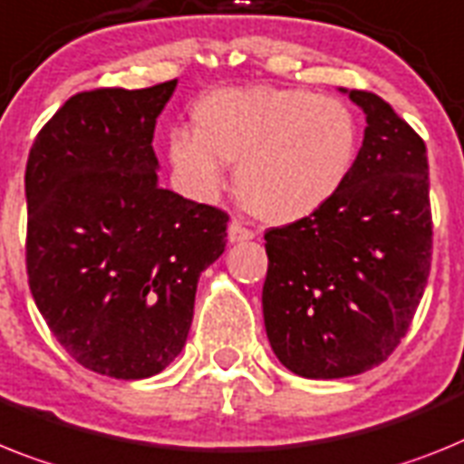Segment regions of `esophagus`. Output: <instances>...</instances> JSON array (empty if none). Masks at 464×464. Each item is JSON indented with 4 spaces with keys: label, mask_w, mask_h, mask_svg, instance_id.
<instances>
[{
    "label": "esophagus",
    "mask_w": 464,
    "mask_h": 464,
    "mask_svg": "<svg viewBox=\"0 0 464 464\" xmlns=\"http://www.w3.org/2000/svg\"><path fill=\"white\" fill-rule=\"evenodd\" d=\"M252 238H255V233H252L250 228H245L238 221H231V226H228V240H231V243H245V240Z\"/></svg>",
    "instance_id": "1"
}]
</instances>
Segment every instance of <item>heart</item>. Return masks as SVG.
Here are the masks:
<instances>
[{
	"instance_id": "b5f03b06",
	"label": "heart",
	"mask_w": 464,
	"mask_h": 464,
	"mask_svg": "<svg viewBox=\"0 0 464 464\" xmlns=\"http://www.w3.org/2000/svg\"><path fill=\"white\" fill-rule=\"evenodd\" d=\"M193 131L177 130L167 158L190 196L212 198L236 167L245 208L268 224L316 214L352 177L361 122L349 103L306 89H217L190 112Z\"/></svg>"
}]
</instances>
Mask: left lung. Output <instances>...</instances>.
Wrapping results in <instances>:
<instances>
[{"instance_id": "left-lung-1", "label": "left lung", "mask_w": 464, "mask_h": 464, "mask_svg": "<svg viewBox=\"0 0 464 464\" xmlns=\"http://www.w3.org/2000/svg\"><path fill=\"white\" fill-rule=\"evenodd\" d=\"M365 112L363 146L323 209L266 231L264 325L299 377L340 380L394 352L431 264L427 148L377 93L340 89Z\"/></svg>"}]
</instances>
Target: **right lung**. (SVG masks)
<instances>
[{
    "label": "right lung",
    "instance_id": "1",
    "mask_svg": "<svg viewBox=\"0 0 464 464\" xmlns=\"http://www.w3.org/2000/svg\"><path fill=\"white\" fill-rule=\"evenodd\" d=\"M174 89L75 93L27 155L34 304L77 363L118 380L181 353L198 278L226 247V212L158 186L155 122Z\"/></svg>",
    "mask_w": 464,
    "mask_h": 464
}]
</instances>
